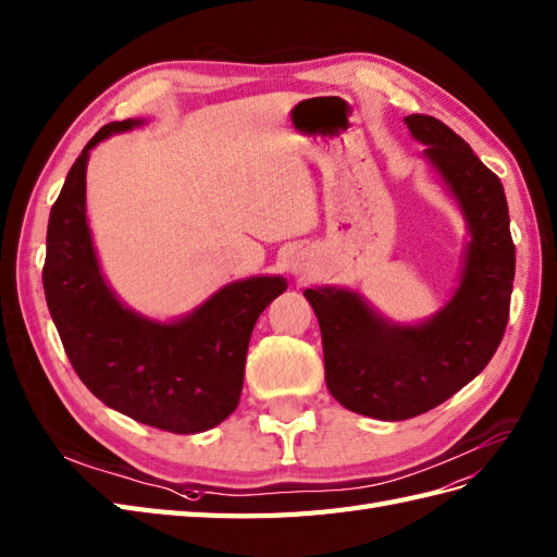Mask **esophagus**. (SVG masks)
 I'll list each match as a JSON object with an SVG mask.
<instances>
[{
  "instance_id": "obj_1",
  "label": "esophagus",
  "mask_w": 557,
  "mask_h": 557,
  "mask_svg": "<svg viewBox=\"0 0 557 557\" xmlns=\"http://www.w3.org/2000/svg\"><path fill=\"white\" fill-rule=\"evenodd\" d=\"M286 267H288V271H290L293 276H300V278L311 276V271H314V264H311V257H309L305 250H295V252L288 257Z\"/></svg>"
}]
</instances>
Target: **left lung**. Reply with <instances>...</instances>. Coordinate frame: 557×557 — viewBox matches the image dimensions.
<instances>
[{
	"label": "left lung",
	"mask_w": 557,
	"mask_h": 557,
	"mask_svg": "<svg viewBox=\"0 0 557 557\" xmlns=\"http://www.w3.org/2000/svg\"><path fill=\"white\" fill-rule=\"evenodd\" d=\"M411 137L440 174L468 226L458 286L420 323H395L349 288H307L319 319L325 385L345 409L377 420H406L454 397L504 337L515 278L508 202L498 176L472 148L430 115H406Z\"/></svg>",
	"instance_id": "1"
}]
</instances>
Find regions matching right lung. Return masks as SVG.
Masks as SVG:
<instances>
[{"mask_svg":"<svg viewBox=\"0 0 557 557\" xmlns=\"http://www.w3.org/2000/svg\"><path fill=\"white\" fill-rule=\"evenodd\" d=\"M141 125L129 117L101 127L67 172L49 214L42 283L65 355L91 395L144 425L194 435L236 411L255 321L288 283L232 281L172 321L120 300L89 232L87 162L94 146Z\"/></svg>","mask_w":557,"mask_h":557,"instance_id":"right-lung-1","label":"right lung"}]
</instances>
